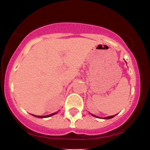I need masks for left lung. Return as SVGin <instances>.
Masks as SVG:
<instances>
[{
    "label": "left lung",
    "mask_w": 150,
    "mask_h": 150,
    "mask_svg": "<svg viewBox=\"0 0 150 150\" xmlns=\"http://www.w3.org/2000/svg\"><path fill=\"white\" fill-rule=\"evenodd\" d=\"M93 116H94V117H97V116H94V115H93V114H92ZM115 116H108V117H105L104 118V119H110V118H113V117H114ZM97 118H99V117H97Z\"/></svg>",
    "instance_id": "8db88e82"
}]
</instances>
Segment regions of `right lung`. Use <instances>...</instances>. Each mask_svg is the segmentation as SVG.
<instances>
[{
	"instance_id": "obj_1",
	"label": "right lung",
	"mask_w": 150,
	"mask_h": 150,
	"mask_svg": "<svg viewBox=\"0 0 150 150\" xmlns=\"http://www.w3.org/2000/svg\"><path fill=\"white\" fill-rule=\"evenodd\" d=\"M56 113H51V114L50 115H48V116H34V115H33L34 116H36V117H38V118H48V117H50L51 116H53L54 114H56Z\"/></svg>"
}]
</instances>
